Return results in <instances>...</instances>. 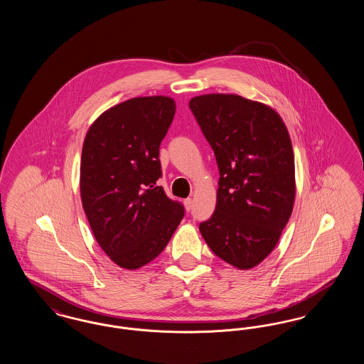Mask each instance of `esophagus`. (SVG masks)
I'll list each match as a JSON object with an SVG mask.
<instances>
[{
    "label": "esophagus",
    "mask_w": 364,
    "mask_h": 364,
    "mask_svg": "<svg viewBox=\"0 0 364 364\" xmlns=\"http://www.w3.org/2000/svg\"><path fill=\"white\" fill-rule=\"evenodd\" d=\"M192 203H193V200H192L191 198L184 200V206H186V210H187V211H190L191 208H192Z\"/></svg>",
    "instance_id": "34e87169"
}]
</instances>
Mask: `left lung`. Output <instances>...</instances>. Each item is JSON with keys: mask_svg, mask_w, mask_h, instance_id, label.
Masks as SVG:
<instances>
[{"mask_svg": "<svg viewBox=\"0 0 364 364\" xmlns=\"http://www.w3.org/2000/svg\"><path fill=\"white\" fill-rule=\"evenodd\" d=\"M190 109L220 169L215 210L199 230L218 258L252 269L274 250L294 210L289 132L273 107L236 94L193 97Z\"/></svg>", "mask_w": 364, "mask_h": 364, "instance_id": "left-lung-1", "label": "left lung"}]
</instances>
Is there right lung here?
I'll list each match as a JSON object with an SVG mask.
<instances>
[{
  "label": "right lung",
  "instance_id": "right-lung-1",
  "mask_svg": "<svg viewBox=\"0 0 364 364\" xmlns=\"http://www.w3.org/2000/svg\"><path fill=\"white\" fill-rule=\"evenodd\" d=\"M176 102L153 95L104 112L87 131L80 161V196L105 254L127 270L156 259L184 217V208L156 186L159 144Z\"/></svg>",
  "mask_w": 364,
  "mask_h": 364
}]
</instances>
